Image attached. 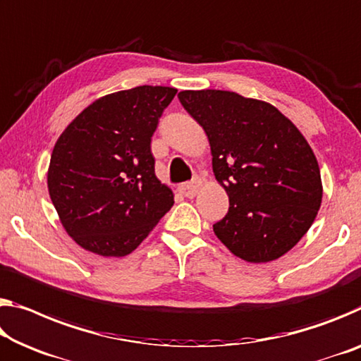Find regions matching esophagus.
Instances as JSON below:
<instances>
[{
	"mask_svg": "<svg viewBox=\"0 0 361 361\" xmlns=\"http://www.w3.org/2000/svg\"><path fill=\"white\" fill-rule=\"evenodd\" d=\"M199 188H201V181L199 180H194L191 183H183L180 186V192H183V196L192 199L199 192Z\"/></svg>",
	"mask_w": 361,
	"mask_h": 361,
	"instance_id": "1",
	"label": "esophagus"
}]
</instances>
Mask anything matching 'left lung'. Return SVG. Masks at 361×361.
I'll list each match as a JSON object with an SVG mask.
<instances>
[{"label": "left lung", "instance_id": "left-lung-1", "mask_svg": "<svg viewBox=\"0 0 361 361\" xmlns=\"http://www.w3.org/2000/svg\"><path fill=\"white\" fill-rule=\"evenodd\" d=\"M178 98L207 135L215 178L230 199L215 236L250 263L289 252L310 230L323 199L305 136L270 102L234 91L185 90Z\"/></svg>", "mask_w": 361, "mask_h": 361}]
</instances>
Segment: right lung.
I'll return each mask as SVG.
<instances>
[{
	"mask_svg": "<svg viewBox=\"0 0 361 361\" xmlns=\"http://www.w3.org/2000/svg\"><path fill=\"white\" fill-rule=\"evenodd\" d=\"M176 88L142 85L101 96L57 138L48 191L66 233L101 257H125L173 205L154 171L151 136Z\"/></svg>",
	"mask_w": 361,
	"mask_h": 361,
	"instance_id": "1",
	"label": "right lung"
}]
</instances>
